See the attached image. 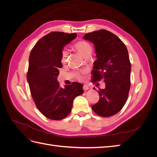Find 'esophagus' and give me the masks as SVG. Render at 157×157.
I'll use <instances>...</instances> for the list:
<instances>
[{
	"label": "esophagus",
	"instance_id": "esophagus-1",
	"mask_svg": "<svg viewBox=\"0 0 157 157\" xmlns=\"http://www.w3.org/2000/svg\"><path fill=\"white\" fill-rule=\"evenodd\" d=\"M89 88H90V87L88 86V85L84 84V86H83V90H88Z\"/></svg>",
	"mask_w": 157,
	"mask_h": 157
}]
</instances>
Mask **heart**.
Wrapping results in <instances>:
<instances>
[{"mask_svg": "<svg viewBox=\"0 0 157 157\" xmlns=\"http://www.w3.org/2000/svg\"><path fill=\"white\" fill-rule=\"evenodd\" d=\"M74 48L78 53L81 55L83 58H86V56H90L92 53V46L89 42L85 40H80L74 44ZM69 52L67 50H63L61 54V61L63 63H65L68 60ZM79 76V75H78Z\"/></svg>", "mask_w": 157, "mask_h": 157, "instance_id": "heart-1", "label": "heart"}]
</instances>
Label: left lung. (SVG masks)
Here are the masks:
<instances>
[{"label":"left lung","mask_w":157,"mask_h":157,"mask_svg":"<svg viewBox=\"0 0 157 157\" xmlns=\"http://www.w3.org/2000/svg\"><path fill=\"white\" fill-rule=\"evenodd\" d=\"M83 39L92 42L96 54L92 81L103 78L105 83V88L99 89V101L92 109L99 116L111 117L124 107L130 88L131 64L127 48L117 36L105 29L86 33Z\"/></svg>","instance_id":"8db88e82"}]
</instances>
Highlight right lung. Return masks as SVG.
Returning a JSON list of instances; mask_svg holds the SVG:
<instances>
[{"label": "right lung", "instance_id": "add662e5", "mask_svg": "<svg viewBox=\"0 0 157 157\" xmlns=\"http://www.w3.org/2000/svg\"><path fill=\"white\" fill-rule=\"evenodd\" d=\"M76 37L77 33H50L36 42L29 56L27 80L31 96L37 109L51 120L67 117L74 99L84 92L82 84L74 82L63 88L57 80L63 67L61 51Z\"/></svg>", "mask_w": 157, "mask_h": 157}]
</instances>
